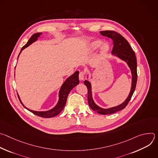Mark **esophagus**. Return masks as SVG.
<instances>
[{
	"mask_svg": "<svg viewBox=\"0 0 158 158\" xmlns=\"http://www.w3.org/2000/svg\"><path fill=\"white\" fill-rule=\"evenodd\" d=\"M84 77H85V73H84V72H83V71L80 72L79 75V79H80L81 81H83V80L84 79Z\"/></svg>",
	"mask_w": 158,
	"mask_h": 158,
	"instance_id": "obj_1",
	"label": "esophagus"
}]
</instances>
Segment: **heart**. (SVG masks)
Segmentation results:
<instances>
[{
    "instance_id": "heart-1",
    "label": "heart",
    "mask_w": 158,
    "mask_h": 158,
    "mask_svg": "<svg viewBox=\"0 0 158 158\" xmlns=\"http://www.w3.org/2000/svg\"><path fill=\"white\" fill-rule=\"evenodd\" d=\"M102 41L100 40H95L90 42L87 48L89 52H93L96 51L102 44ZM109 51V46L107 44H104L101 48V56L102 57L106 56Z\"/></svg>"
}]
</instances>
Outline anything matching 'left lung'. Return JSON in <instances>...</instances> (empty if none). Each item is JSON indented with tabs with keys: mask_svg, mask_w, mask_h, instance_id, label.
<instances>
[{
	"mask_svg": "<svg viewBox=\"0 0 158 158\" xmlns=\"http://www.w3.org/2000/svg\"><path fill=\"white\" fill-rule=\"evenodd\" d=\"M101 34L109 37L112 40L113 42L114 46L112 48V54L114 55L115 56L119 57L123 60L125 61L129 67L131 69V74H132V82H131V88L130 93L127 98V99L124 101L122 104L118 106L112 107L108 109H103L98 106L94 101L92 96V88L91 84L87 80L84 81V84L86 85L87 88V101L89 105V107L93 110L97 112L98 113L106 115V114H110L115 113V112L119 111L124 108L129 103L134 91L136 89V83H137V61L136 57L135 56L134 52L132 51L131 47L127 40L122 36L120 34L112 31H101Z\"/></svg>",
	"mask_w": 158,
	"mask_h": 158,
	"instance_id": "8db88e82",
	"label": "left lung"
}]
</instances>
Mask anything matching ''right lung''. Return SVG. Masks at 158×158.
Returning <instances> with one entry per match:
<instances>
[{"instance_id": "obj_1", "label": "right lung", "mask_w": 158, "mask_h": 158, "mask_svg": "<svg viewBox=\"0 0 158 158\" xmlns=\"http://www.w3.org/2000/svg\"><path fill=\"white\" fill-rule=\"evenodd\" d=\"M42 34V33L40 32H38V33H35L34 34H33L31 37L30 38V39L28 40V42H27V44L25 45L24 46L22 47V48L21 49L20 52L22 50H24L25 48H26L27 47H28L30 45L34 42L35 41H36L38 39V37ZM20 52L19 53L18 57L20 54ZM79 71H76L73 75H71L70 77H69L67 78L64 82L63 83V84L62 85L60 91H59V101L57 102V104H56V106L52 108L51 110H47V111H35V110H31L29 109H27L23 104H22L19 95L18 98L19 99L20 101V102H21V104H22L24 107H25L26 109H27V110H29L30 112H32L33 114L42 117V118H52L54 117L57 115H58L60 112L62 110V109H64L65 104H66V101H67V96H68L70 91L77 84H79Z\"/></svg>"}]
</instances>
